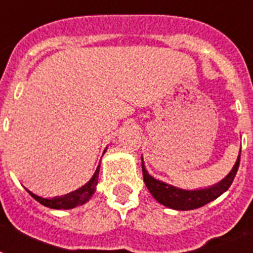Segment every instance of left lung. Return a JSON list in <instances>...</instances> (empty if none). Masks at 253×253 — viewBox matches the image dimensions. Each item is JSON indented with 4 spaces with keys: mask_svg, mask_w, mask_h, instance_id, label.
<instances>
[{
    "mask_svg": "<svg viewBox=\"0 0 253 253\" xmlns=\"http://www.w3.org/2000/svg\"><path fill=\"white\" fill-rule=\"evenodd\" d=\"M239 161L240 152L231 171L222 180H219L218 183L213 184V186L205 187V188H196V190H184V188H179V187L165 183L162 180L153 178L145 169L143 157H141V169H143V178H144L145 186L149 190L152 196L159 201L160 204L165 205L170 209H175V211H192V209L200 208L203 205L215 200L223 192L229 190V187L231 186L234 178L237 175Z\"/></svg>",
    "mask_w": 253,
    "mask_h": 253,
    "instance_id": "obj_1",
    "label": "left lung"
}]
</instances>
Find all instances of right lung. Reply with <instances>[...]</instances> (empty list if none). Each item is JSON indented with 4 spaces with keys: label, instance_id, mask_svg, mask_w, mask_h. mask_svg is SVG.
Here are the masks:
<instances>
[{
    "label": "right lung",
    "instance_id": "add662e5",
    "mask_svg": "<svg viewBox=\"0 0 253 253\" xmlns=\"http://www.w3.org/2000/svg\"><path fill=\"white\" fill-rule=\"evenodd\" d=\"M106 151V149H105ZM104 151V152H105ZM98 173H100V165L97 166V169L94 171V174L92 175V178L89 179V182L82 186L78 190L70 192V194L63 195V196H57V198H42V196H39V195L31 192L30 190L28 194L38 200L40 204H42L44 207H48V208L52 209H73L75 207H79V205L85 204L89 199L92 198V195L96 192V186H97L98 182Z\"/></svg>",
    "mask_w": 253,
    "mask_h": 253
}]
</instances>
